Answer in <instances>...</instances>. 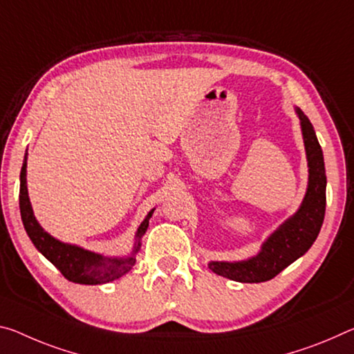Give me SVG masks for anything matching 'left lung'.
Returning a JSON list of instances; mask_svg holds the SVG:
<instances>
[{
	"label": "left lung",
	"instance_id": "left-lung-1",
	"mask_svg": "<svg viewBox=\"0 0 354 354\" xmlns=\"http://www.w3.org/2000/svg\"><path fill=\"white\" fill-rule=\"evenodd\" d=\"M304 140L308 181L304 198L293 216L280 223L261 244L258 254L239 261H209L207 268L217 276L234 282H266L298 260L315 243L326 209V171L317 133L304 111L295 106Z\"/></svg>",
	"mask_w": 354,
	"mask_h": 354
}]
</instances>
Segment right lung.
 I'll use <instances>...</instances> for the list:
<instances>
[{
	"label": "right lung",
	"mask_w": 354,
	"mask_h": 354,
	"mask_svg": "<svg viewBox=\"0 0 354 354\" xmlns=\"http://www.w3.org/2000/svg\"><path fill=\"white\" fill-rule=\"evenodd\" d=\"M26 160L28 151L25 153L24 167L20 171V214L21 222L30 236L31 243L47 260L59 269L63 276L74 283L82 285H99L109 283L113 280L124 276L136 265V255L142 248V238L147 233L149 218L153 216L154 209L148 212L145 221L140 223L136 233V243H133L132 252L126 257H105L97 252L83 249L80 245L63 243V241L53 238L47 233L37 222L32 211L30 197H28L26 186Z\"/></svg>",
	"instance_id": "1"
}]
</instances>
